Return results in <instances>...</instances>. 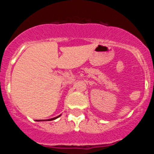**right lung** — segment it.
<instances>
[{
  "label": "right lung",
  "instance_id": "add662e5",
  "mask_svg": "<svg viewBox=\"0 0 154 154\" xmlns=\"http://www.w3.org/2000/svg\"><path fill=\"white\" fill-rule=\"evenodd\" d=\"M59 116H56V117H55V118H52V119H48V121L53 120V119H57V118H58V117H59ZM38 121H42V120H38Z\"/></svg>",
  "mask_w": 154,
  "mask_h": 154
}]
</instances>
